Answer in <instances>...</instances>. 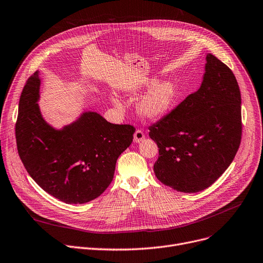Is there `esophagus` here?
I'll use <instances>...</instances> for the list:
<instances>
[{"mask_svg": "<svg viewBox=\"0 0 263 263\" xmlns=\"http://www.w3.org/2000/svg\"><path fill=\"white\" fill-rule=\"evenodd\" d=\"M145 139V134L142 130H136L134 133V142L135 143H141Z\"/></svg>", "mask_w": 263, "mask_h": 263, "instance_id": "1", "label": "esophagus"}]
</instances>
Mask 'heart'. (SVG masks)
Instances as JSON below:
<instances>
[{
  "mask_svg": "<svg viewBox=\"0 0 263 263\" xmlns=\"http://www.w3.org/2000/svg\"><path fill=\"white\" fill-rule=\"evenodd\" d=\"M157 80L150 79L144 82L140 89L150 88L136 103V112L141 117L148 120H157L163 117L175 105L179 90L177 85L172 81H162L156 84ZM113 103L120 105L116 97L112 98Z\"/></svg>",
  "mask_w": 263,
  "mask_h": 263,
  "instance_id": "1",
  "label": "heart"
}]
</instances>
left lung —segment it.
Listing matches in <instances>:
<instances>
[{
	"label": "left lung",
	"mask_w": 263,
	"mask_h": 263,
	"mask_svg": "<svg viewBox=\"0 0 263 263\" xmlns=\"http://www.w3.org/2000/svg\"><path fill=\"white\" fill-rule=\"evenodd\" d=\"M159 158L154 171L165 185L183 193L209 187L223 175L241 143V93L236 77L206 54L197 91L149 128Z\"/></svg>",
	"instance_id": "1"
}]
</instances>
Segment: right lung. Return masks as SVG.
Masks as SVG:
<instances>
[{
  "label": "right lung",
  "mask_w": 263,
  "mask_h": 263,
  "mask_svg": "<svg viewBox=\"0 0 263 263\" xmlns=\"http://www.w3.org/2000/svg\"><path fill=\"white\" fill-rule=\"evenodd\" d=\"M39 71L27 79L19 101L16 140L19 157L34 181L66 203H85L112 182L118 157L133 141L130 124H114L84 112L55 129L38 105Z\"/></svg>",
  "instance_id": "right-lung-1"
}]
</instances>
